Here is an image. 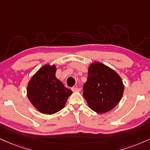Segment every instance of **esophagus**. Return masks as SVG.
I'll list each match as a JSON object with an SVG mask.
<instances>
[{"mask_svg": "<svg viewBox=\"0 0 150 150\" xmlns=\"http://www.w3.org/2000/svg\"><path fill=\"white\" fill-rule=\"evenodd\" d=\"M71 89L73 92H79V91H80L81 90L80 88H77V87H72Z\"/></svg>", "mask_w": 150, "mask_h": 150, "instance_id": "34e87169", "label": "esophagus"}]
</instances>
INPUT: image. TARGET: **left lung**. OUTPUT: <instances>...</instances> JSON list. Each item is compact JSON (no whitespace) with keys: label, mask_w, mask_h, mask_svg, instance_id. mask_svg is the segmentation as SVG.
<instances>
[{"label":"left lung","mask_w":150,"mask_h":150,"mask_svg":"<svg viewBox=\"0 0 150 150\" xmlns=\"http://www.w3.org/2000/svg\"><path fill=\"white\" fill-rule=\"evenodd\" d=\"M124 89L122 78L114 70L100 62L90 64L83 96L92 110L99 114L112 110L120 103Z\"/></svg>","instance_id":"1"}]
</instances>
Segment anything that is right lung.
Instances as JSON below:
<instances>
[{
    "mask_svg": "<svg viewBox=\"0 0 150 150\" xmlns=\"http://www.w3.org/2000/svg\"><path fill=\"white\" fill-rule=\"evenodd\" d=\"M55 65L45 64L30 78L27 96L40 112L53 115L63 109L72 91L56 77Z\"/></svg>",
    "mask_w": 150,
    "mask_h": 150,
    "instance_id": "right-lung-1",
    "label": "right lung"
}]
</instances>
